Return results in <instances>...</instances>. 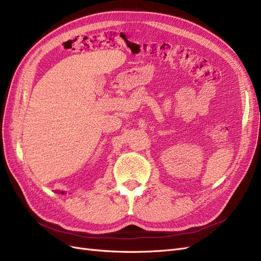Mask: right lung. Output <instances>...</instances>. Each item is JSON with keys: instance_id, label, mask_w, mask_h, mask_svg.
Returning <instances> with one entry per match:
<instances>
[{"instance_id": "obj_1", "label": "right lung", "mask_w": 261, "mask_h": 261, "mask_svg": "<svg viewBox=\"0 0 261 261\" xmlns=\"http://www.w3.org/2000/svg\"><path fill=\"white\" fill-rule=\"evenodd\" d=\"M55 193H58V194H65V192H63V191H55Z\"/></svg>"}]
</instances>
